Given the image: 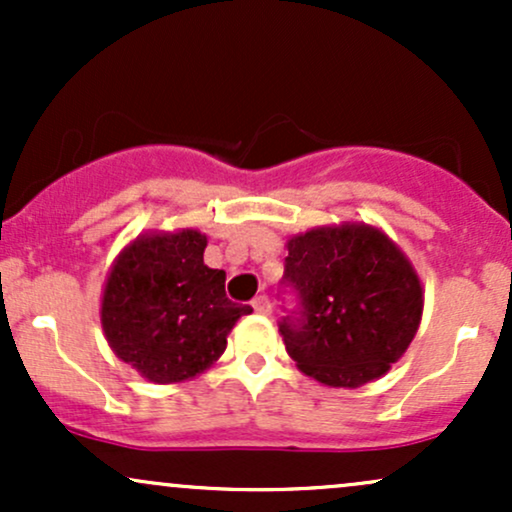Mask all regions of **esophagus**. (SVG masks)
Wrapping results in <instances>:
<instances>
[{"label":"esophagus","instance_id":"34e87169","mask_svg":"<svg viewBox=\"0 0 512 512\" xmlns=\"http://www.w3.org/2000/svg\"><path fill=\"white\" fill-rule=\"evenodd\" d=\"M252 308H255V313H262V315L272 313V303H269L267 296H255V298H252Z\"/></svg>","mask_w":512,"mask_h":512}]
</instances>
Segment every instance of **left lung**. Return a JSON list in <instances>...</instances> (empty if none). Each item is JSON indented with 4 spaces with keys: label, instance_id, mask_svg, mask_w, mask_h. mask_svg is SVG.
<instances>
[{
    "label": "left lung",
    "instance_id": "8db88e82",
    "mask_svg": "<svg viewBox=\"0 0 512 512\" xmlns=\"http://www.w3.org/2000/svg\"><path fill=\"white\" fill-rule=\"evenodd\" d=\"M279 322L286 351L317 383L361 387L390 370L421 322L424 293L402 250L370 226L313 228L289 240Z\"/></svg>",
    "mask_w": 512,
    "mask_h": 512
}]
</instances>
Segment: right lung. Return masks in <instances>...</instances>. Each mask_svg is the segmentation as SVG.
Segmentation results:
<instances>
[{
  "label": "right lung",
  "mask_w": 512,
  "mask_h": 512,
  "mask_svg": "<svg viewBox=\"0 0 512 512\" xmlns=\"http://www.w3.org/2000/svg\"><path fill=\"white\" fill-rule=\"evenodd\" d=\"M199 231L142 236L105 281L101 322L117 358L151 383H182L207 370L250 305L226 298V272L204 264Z\"/></svg>",
  "instance_id": "add662e5"
}]
</instances>
